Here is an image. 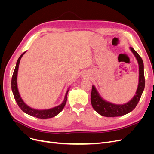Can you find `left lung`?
I'll return each mask as SVG.
<instances>
[{
    "mask_svg": "<svg viewBox=\"0 0 154 154\" xmlns=\"http://www.w3.org/2000/svg\"><path fill=\"white\" fill-rule=\"evenodd\" d=\"M130 49L136 57L139 64V84L136 95L127 103L123 105L113 104L101 98L95 87L92 85L91 96V104L93 109L101 116L105 117H117L127 114L136 108L141 98L145 85L143 62L140 56L134 48H130Z\"/></svg>",
    "mask_w": 154,
    "mask_h": 154,
    "instance_id": "1",
    "label": "left lung"
}]
</instances>
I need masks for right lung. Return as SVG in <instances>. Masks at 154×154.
<instances>
[{
    "label": "right lung",
    "mask_w": 154,
    "mask_h": 154,
    "mask_svg": "<svg viewBox=\"0 0 154 154\" xmlns=\"http://www.w3.org/2000/svg\"><path fill=\"white\" fill-rule=\"evenodd\" d=\"M26 52L23 53L20 55V57L18 58L16 64L15 69L14 70V72L13 74L12 79H11V89H12L14 97H15V100L18 106L20 108V109L24 112L27 114H29L31 116H33V117H36L37 118H40V119H48V118H53L54 116L58 115L60 112L63 110L65 105H66V103L67 102V96L69 89L66 92V96H65V98L63 101L62 102V103L57 106L54 107V108L50 109H46V110H36V109H32L29 106H27L20 97L19 92H18V91L17 83L18 66H19L20 59L23 56V54H24Z\"/></svg>",
    "instance_id": "obj_1"
}]
</instances>
